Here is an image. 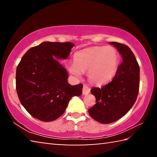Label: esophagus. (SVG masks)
Wrapping results in <instances>:
<instances>
[{
  "mask_svg": "<svg viewBox=\"0 0 157 157\" xmlns=\"http://www.w3.org/2000/svg\"><path fill=\"white\" fill-rule=\"evenodd\" d=\"M82 93H83L84 95H86L90 93V88L87 85H84L83 89H82Z\"/></svg>",
  "mask_w": 157,
  "mask_h": 157,
  "instance_id": "1",
  "label": "esophagus"
}]
</instances>
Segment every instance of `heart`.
Instances as JSON below:
<instances>
[{
    "label": "heart",
    "mask_w": 157,
    "mask_h": 157,
    "mask_svg": "<svg viewBox=\"0 0 157 157\" xmlns=\"http://www.w3.org/2000/svg\"><path fill=\"white\" fill-rule=\"evenodd\" d=\"M75 62L69 66L70 72L80 76L82 71L88 72L94 83L102 85L109 82L117 72L119 63L118 51L111 46H95L75 53Z\"/></svg>",
    "instance_id": "obj_1"
}]
</instances>
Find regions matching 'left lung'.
<instances>
[{"instance_id":"1","label":"left lung","mask_w":157,"mask_h":157,"mask_svg":"<svg viewBox=\"0 0 157 157\" xmlns=\"http://www.w3.org/2000/svg\"><path fill=\"white\" fill-rule=\"evenodd\" d=\"M110 44L121 53L123 62L109 83L91 89L96 103L89 109L90 116L103 124L113 123L125 115L136 102L139 91L140 68L134 53L125 44Z\"/></svg>"}]
</instances>
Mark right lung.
Listing matches in <instances>:
<instances>
[{"label":"right lung","mask_w":157,"mask_h":157,"mask_svg":"<svg viewBox=\"0 0 157 157\" xmlns=\"http://www.w3.org/2000/svg\"><path fill=\"white\" fill-rule=\"evenodd\" d=\"M74 46L71 42H43L28 50L17 66L18 96L34 118L44 122L56 120L71 98L82 95L83 85L69 84L66 69L55 58L66 59Z\"/></svg>","instance_id":"1"}]
</instances>
